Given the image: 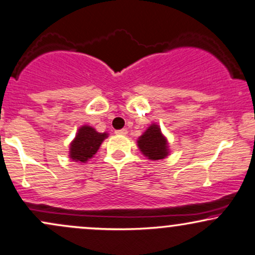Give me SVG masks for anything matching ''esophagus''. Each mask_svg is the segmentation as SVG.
I'll list each match as a JSON object with an SVG mask.
<instances>
[{"instance_id": "esophagus-1", "label": "esophagus", "mask_w": 255, "mask_h": 255, "mask_svg": "<svg viewBox=\"0 0 255 255\" xmlns=\"http://www.w3.org/2000/svg\"><path fill=\"white\" fill-rule=\"evenodd\" d=\"M128 133L127 128H121V130H116V134H121V136H125Z\"/></svg>"}]
</instances>
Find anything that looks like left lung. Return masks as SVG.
<instances>
[{"instance_id": "obj_1", "label": "left lung", "mask_w": 255, "mask_h": 255, "mask_svg": "<svg viewBox=\"0 0 255 255\" xmlns=\"http://www.w3.org/2000/svg\"><path fill=\"white\" fill-rule=\"evenodd\" d=\"M138 148L143 155L149 160H161L169 154L168 142L161 132V128L156 124H151L145 132L139 137Z\"/></svg>"}]
</instances>
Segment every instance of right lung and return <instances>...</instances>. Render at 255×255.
I'll use <instances>...</instances> for the list:
<instances>
[{"mask_svg": "<svg viewBox=\"0 0 255 255\" xmlns=\"http://www.w3.org/2000/svg\"><path fill=\"white\" fill-rule=\"evenodd\" d=\"M107 137V133L98 132L95 128L88 125H83L77 131L76 137L70 144L69 157L75 162L86 163L89 158L97 154L101 143Z\"/></svg>", "mask_w": 255, "mask_h": 255, "instance_id": "1", "label": "right lung"}]
</instances>
